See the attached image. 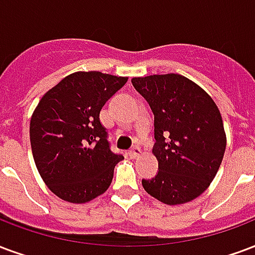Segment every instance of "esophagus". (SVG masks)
<instances>
[{"label": "esophagus", "instance_id": "1", "mask_svg": "<svg viewBox=\"0 0 255 255\" xmlns=\"http://www.w3.org/2000/svg\"><path fill=\"white\" fill-rule=\"evenodd\" d=\"M140 154H142V150H140L139 147H133L132 150L128 152V155L131 156V158H137Z\"/></svg>", "mask_w": 255, "mask_h": 255}]
</instances>
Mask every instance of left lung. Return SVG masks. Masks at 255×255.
Here are the masks:
<instances>
[{
	"label": "left lung",
	"mask_w": 255,
	"mask_h": 255,
	"mask_svg": "<svg viewBox=\"0 0 255 255\" xmlns=\"http://www.w3.org/2000/svg\"><path fill=\"white\" fill-rule=\"evenodd\" d=\"M133 88L154 113L158 174L142 185L167 205L189 203L204 193L223 161L227 137L212 97L181 74L133 77Z\"/></svg>",
	"instance_id": "8db88e82"
}]
</instances>
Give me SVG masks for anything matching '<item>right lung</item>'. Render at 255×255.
<instances>
[{
    "label": "right lung",
    "instance_id": "right-lung-1",
    "mask_svg": "<svg viewBox=\"0 0 255 255\" xmlns=\"http://www.w3.org/2000/svg\"><path fill=\"white\" fill-rule=\"evenodd\" d=\"M128 77L75 71L41 97L29 123L32 155L47 188L67 203L82 204L111 185L113 154L100 112Z\"/></svg>",
    "mask_w": 255,
    "mask_h": 255
}]
</instances>
